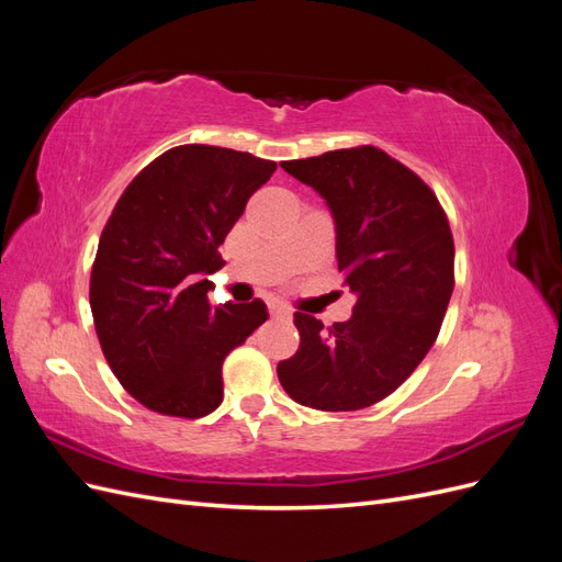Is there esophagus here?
<instances>
[{"instance_id": "34e87169", "label": "esophagus", "mask_w": 562, "mask_h": 562, "mask_svg": "<svg viewBox=\"0 0 562 562\" xmlns=\"http://www.w3.org/2000/svg\"><path fill=\"white\" fill-rule=\"evenodd\" d=\"M269 314L271 316H291V310H288V307H283V304H269Z\"/></svg>"}]
</instances>
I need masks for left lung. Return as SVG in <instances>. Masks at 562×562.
Instances as JSON below:
<instances>
[{
	"instance_id": "1",
	"label": "left lung",
	"mask_w": 562,
	"mask_h": 562,
	"mask_svg": "<svg viewBox=\"0 0 562 562\" xmlns=\"http://www.w3.org/2000/svg\"><path fill=\"white\" fill-rule=\"evenodd\" d=\"M281 168L326 199L356 304L330 328L295 312L300 349L279 363V380L314 411H361L394 394L436 342L454 288L448 215L427 182L372 145Z\"/></svg>"
}]
</instances>
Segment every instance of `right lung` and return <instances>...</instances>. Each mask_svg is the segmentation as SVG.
I'll return each instance as SVG.
<instances>
[{"label": "right lung", "instance_id": "obj_1", "mask_svg": "<svg viewBox=\"0 0 562 562\" xmlns=\"http://www.w3.org/2000/svg\"><path fill=\"white\" fill-rule=\"evenodd\" d=\"M274 161L213 145L164 151L119 196L91 269L100 349L128 394L196 419L223 403L227 353L267 321L262 300L211 307L220 244Z\"/></svg>", "mask_w": 562, "mask_h": 562}]
</instances>
